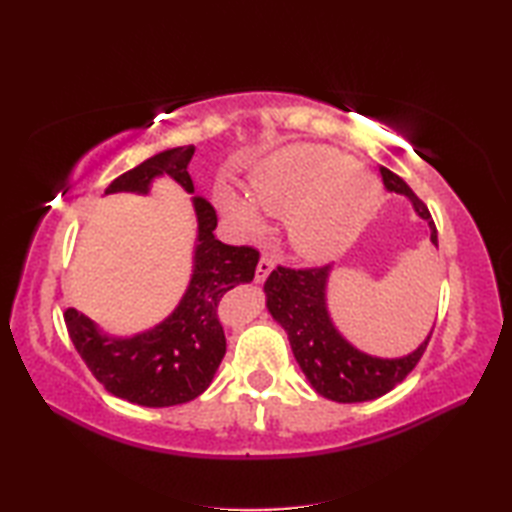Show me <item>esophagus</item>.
<instances>
[{"instance_id":"obj_1","label":"esophagus","mask_w":512,"mask_h":512,"mask_svg":"<svg viewBox=\"0 0 512 512\" xmlns=\"http://www.w3.org/2000/svg\"><path fill=\"white\" fill-rule=\"evenodd\" d=\"M273 268H275L273 259L262 257V259H259V264H257V270H255V279L257 281H264L270 275V270H273Z\"/></svg>"}]
</instances>
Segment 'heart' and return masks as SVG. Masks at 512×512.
Returning <instances> with one entry per match:
<instances>
[{
	"instance_id": "obj_1",
	"label": "heart",
	"mask_w": 512,
	"mask_h": 512,
	"mask_svg": "<svg viewBox=\"0 0 512 512\" xmlns=\"http://www.w3.org/2000/svg\"><path fill=\"white\" fill-rule=\"evenodd\" d=\"M253 200L259 209L288 217V235L306 259H330L350 246L372 220L378 182L358 171L350 156L323 145H295L270 156L253 176ZM220 204L228 220L244 231L264 226L253 202L222 189Z\"/></svg>"
}]
</instances>
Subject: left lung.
<instances>
[{"label":"left lung","instance_id":"obj_1","mask_svg":"<svg viewBox=\"0 0 512 512\" xmlns=\"http://www.w3.org/2000/svg\"><path fill=\"white\" fill-rule=\"evenodd\" d=\"M380 176L387 191L407 195L413 202V209L431 226V242L438 246V231L427 204L394 171L380 167ZM328 273L330 266H277L264 284L266 306L288 332L292 354L317 394L334 402H365L385 396L418 365L431 334L416 352L402 358H376L358 352L334 330L325 308Z\"/></svg>","mask_w":512,"mask_h":512}]
</instances>
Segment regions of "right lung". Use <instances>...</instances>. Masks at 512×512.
Returning a JSON list of instances; mask_svg holds the SVG:
<instances>
[{
    "label": "right lung",
    "instance_id": "obj_1",
    "mask_svg": "<svg viewBox=\"0 0 512 512\" xmlns=\"http://www.w3.org/2000/svg\"><path fill=\"white\" fill-rule=\"evenodd\" d=\"M195 147H173L140 162L112 180L105 193H147L156 176L167 173L193 193L189 160ZM198 215V246L191 284L180 306L154 330L132 339H110L85 314L63 312L70 339L92 376L110 394L143 407H173L198 398L211 385L226 352L220 301L228 290L255 277L259 250L228 246L213 235L217 215L206 198H193Z\"/></svg>",
    "mask_w": 512,
    "mask_h": 512
}]
</instances>
